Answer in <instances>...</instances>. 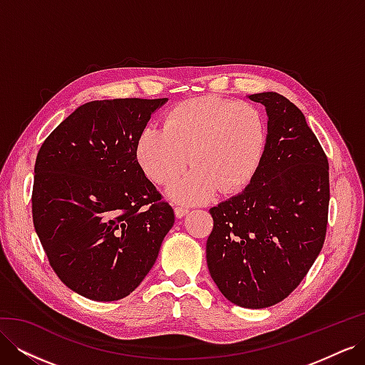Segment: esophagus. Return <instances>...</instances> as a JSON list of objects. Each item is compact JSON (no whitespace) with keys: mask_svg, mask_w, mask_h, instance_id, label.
Returning <instances> with one entry per match:
<instances>
[{"mask_svg":"<svg viewBox=\"0 0 365 365\" xmlns=\"http://www.w3.org/2000/svg\"><path fill=\"white\" fill-rule=\"evenodd\" d=\"M187 213H189V208H187V207H184V205H176V207H175V215H176V217H182V216H185Z\"/></svg>","mask_w":365,"mask_h":365,"instance_id":"esophagus-1","label":"esophagus"}]
</instances>
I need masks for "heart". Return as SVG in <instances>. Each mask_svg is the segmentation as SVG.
<instances>
[{"label": "heart", "mask_w": 365, "mask_h": 365, "mask_svg": "<svg viewBox=\"0 0 365 365\" xmlns=\"http://www.w3.org/2000/svg\"><path fill=\"white\" fill-rule=\"evenodd\" d=\"M268 143V126L260 109L247 102L202 96L173 106L163 128L146 126L137 141V158L158 185L175 184L170 196L202 202L217 189L240 192L256 175Z\"/></svg>", "instance_id": "1"}]
</instances>
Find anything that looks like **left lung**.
<instances>
[{
	"label": "left lung",
	"instance_id": "1",
	"mask_svg": "<svg viewBox=\"0 0 365 365\" xmlns=\"http://www.w3.org/2000/svg\"><path fill=\"white\" fill-rule=\"evenodd\" d=\"M268 114V143L247 189L210 208L207 264L227 300L263 309L284 300L323 248L329 161L303 113L277 93L251 94Z\"/></svg>",
	"mask_w": 365,
	"mask_h": 365
}]
</instances>
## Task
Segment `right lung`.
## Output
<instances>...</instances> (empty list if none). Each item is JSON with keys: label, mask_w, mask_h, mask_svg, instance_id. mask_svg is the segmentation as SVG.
<instances>
[{"label": "right lung", "mask_w": 365, "mask_h": 365, "mask_svg": "<svg viewBox=\"0 0 365 365\" xmlns=\"http://www.w3.org/2000/svg\"><path fill=\"white\" fill-rule=\"evenodd\" d=\"M165 101L85 103L38 152L33 225L61 282L90 300L134 291L173 227V208L137 160L141 130Z\"/></svg>", "instance_id": "right-lung-1"}]
</instances>
